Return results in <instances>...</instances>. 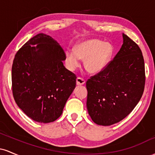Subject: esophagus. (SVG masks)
<instances>
[{"instance_id": "esophagus-1", "label": "esophagus", "mask_w": 155, "mask_h": 155, "mask_svg": "<svg viewBox=\"0 0 155 155\" xmlns=\"http://www.w3.org/2000/svg\"><path fill=\"white\" fill-rule=\"evenodd\" d=\"M84 83H85L84 79H81V78L80 77H78L77 79H76V84L77 85H83Z\"/></svg>"}]
</instances>
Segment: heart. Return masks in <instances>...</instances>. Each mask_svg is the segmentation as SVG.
<instances>
[{
  "label": "heart",
  "mask_w": 155,
  "mask_h": 155,
  "mask_svg": "<svg viewBox=\"0 0 155 155\" xmlns=\"http://www.w3.org/2000/svg\"><path fill=\"white\" fill-rule=\"evenodd\" d=\"M114 53V47L109 42L97 38L87 39L65 51V65L70 71L80 66V60H84V68L89 73L97 74L106 68Z\"/></svg>",
  "instance_id": "1"
}]
</instances>
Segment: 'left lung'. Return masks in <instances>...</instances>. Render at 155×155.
<instances>
[{"instance_id": "left-lung-1", "label": "left lung", "mask_w": 155, "mask_h": 155, "mask_svg": "<svg viewBox=\"0 0 155 155\" xmlns=\"http://www.w3.org/2000/svg\"><path fill=\"white\" fill-rule=\"evenodd\" d=\"M114 60L86 83L87 108L95 123L111 125L125 118L139 102L145 84L144 60L139 47L122 34Z\"/></svg>"}]
</instances>
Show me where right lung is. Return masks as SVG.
Returning a JSON list of instances; mask_svg holds the SVG:
<instances>
[{"instance_id": "1", "label": "right lung", "mask_w": 155, "mask_h": 155, "mask_svg": "<svg viewBox=\"0 0 155 155\" xmlns=\"http://www.w3.org/2000/svg\"><path fill=\"white\" fill-rule=\"evenodd\" d=\"M63 48L49 35L38 33L16 54L12 69L16 104L28 117L52 122L63 113L76 87V76L65 68Z\"/></svg>"}]
</instances>
